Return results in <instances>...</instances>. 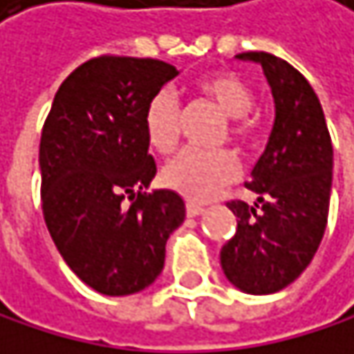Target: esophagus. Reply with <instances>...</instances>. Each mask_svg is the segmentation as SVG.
Segmentation results:
<instances>
[{
    "mask_svg": "<svg viewBox=\"0 0 354 354\" xmlns=\"http://www.w3.org/2000/svg\"><path fill=\"white\" fill-rule=\"evenodd\" d=\"M205 209L201 207V205H194V203H187L185 205V213H187V217H196V215H201Z\"/></svg>",
    "mask_w": 354,
    "mask_h": 354,
    "instance_id": "obj_1",
    "label": "esophagus"
}]
</instances>
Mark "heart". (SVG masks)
<instances>
[{
  "label": "heart",
  "instance_id": "heart-1",
  "mask_svg": "<svg viewBox=\"0 0 354 354\" xmlns=\"http://www.w3.org/2000/svg\"><path fill=\"white\" fill-rule=\"evenodd\" d=\"M196 91L209 99L223 115L225 131L223 137L232 141L247 143L255 135L253 120L247 115L253 109L251 86L234 73H213L196 84ZM181 107L171 91H158L145 105L143 111V131L147 143L156 151H169L179 137ZM239 175L236 158L227 149L203 151L185 147L177 151L162 169V183L181 194V196L205 203L217 196L219 189L232 183Z\"/></svg>",
  "mask_w": 354,
  "mask_h": 354
}]
</instances>
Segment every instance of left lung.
<instances>
[{
  "mask_svg": "<svg viewBox=\"0 0 354 354\" xmlns=\"http://www.w3.org/2000/svg\"><path fill=\"white\" fill-rule=\"evenodd\" d=\"M259 63L274 97V127L247 187L255 205L227 203L236 232L221 247L225 279L245 293L268 295L306 270L325 234L333 147L323 107L308 80L268 52H243Z\"/></svg>",
  "mask_w": 354,
  "mask_h": 354,
  "instance_id": "8db88e82",
  "label": "left lung"
}]
</instances>
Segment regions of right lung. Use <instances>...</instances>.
<instances>
[{"label":"right lung","mask_w":354,"mask_h":354,"mask_svg":"<svg viewBox=\"0 0 354 354\" xmlns=\"http://www.w3.org/2000/svg\"><path fill=\"white\" fill-rule=\"evenodd\" d=\"M177 73L156 59H91L61 84L44 122L39 169L48 232L67 266L103 295L151 285L165 268L169 236L185 219L179 194L145 192L156 162L143 111Z\"/></svg>","instance_id":"1"}]
</instances>
